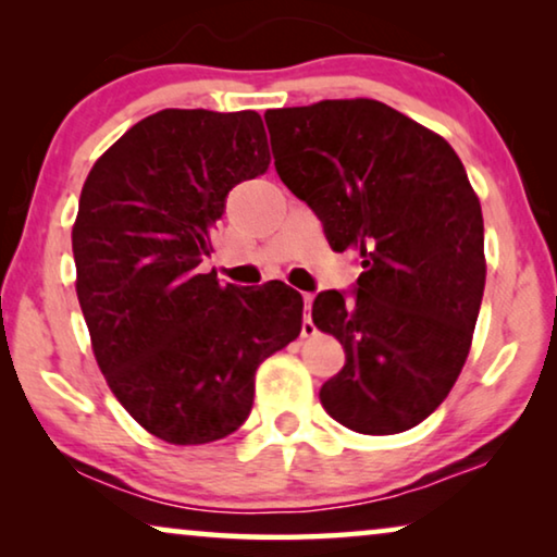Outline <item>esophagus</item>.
I'll list each match as a JSON object with an SVG mask.
<instances>
[{"label": "esophagus", "instance_id": "34e87169", "mask_svg": "<svg viewBox=\"0 0 557 557\" xmlns=\"http://www.w3.org/2000/svg\"><path fill=\"white\" fill-rule=\"evenodd\" d=\"M301 299H304V324H301V334H304V337H314L317 326H314V322H311V317H309L311 301H314V294H301Z\"/></svg>", "mask_w": 557, "mask_h": 557}]
</instances>
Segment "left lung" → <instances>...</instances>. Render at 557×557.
Segmentation results:
<instances>
[{"label":"left lung","instance_id":"obj_1","mask_svg":"<svg viewBox=\"0 0 557 557\" xmlns=\"http://www.w3.org/2000/svg\"><path fill=\"white\" fill-rule=\"evenodd\" d=\"M276 172L317 212L334 250H357L355 301L311 319L347 362L319 400L349 431L391 436L425 421L469 357L482 307L484 220L444 136L372 98L265 111Z\"/></svg>","mask_w":557,"mask_h":557}]
</instances>
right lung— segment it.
I'll return each instance as SVG.
<instances>
[{
    "label": "right lung",
    "instance_id": "right-lung-1",
    "mask_svg": "<svg viewBox=\"0 0 557 557\" xmlns=\"http://www.w3.org/2000/svg\"><path fill=\"white\" fill-rule=\"evenodd\" d=\"M271 164L256 111L164 109L88 172L73 225L75 294L96 362L141 429L174 446L238 431L256 370L301 332L286 284L200 273L225 197Z\"/></svg>",
    "mask_w": 557,
    "mask_h": 557
}]
</instances>
